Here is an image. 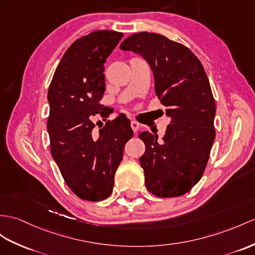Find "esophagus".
Returning a JSON list of instances; mask_svg holds the SVG:
<instances>
[{
    "label": "esophagus",
    "instance_id": "1",
    "mask_svg": "<svg viewBox=\"0 0 255 255\" xmlns=\"http://www.w3.org/2000/svg\"><path fill=\"white\" fill-rule=\"evenodd\" d=\"M131 127H132V129L134 131V133H137L138 128H139V123L133 120V121H131Z\"/></svg>",
    "mask_w": 255,
    "mask_h": 255
}]
</instances>
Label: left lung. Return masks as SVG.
Masks as SVG:
<instances>
[{"mask_svg":"<svg viewBox=\"0 0 255 255\" xmlns=\"http://www.w3.org/2000/svg\"><path fill=\"white\" fill-rule=\"evenodd\" d=\"M120 48L139 54L150 66L154 91L171 119L162 139L147 131L139 158L152 195L178 197L200 181L215 139V102L207 73L189 48L158 33H134Z\"/></svg>","mask_w":255,"mask_h":255,"instance_id":"1","label":"left lung"}]
</instances>
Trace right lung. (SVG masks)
<instances>
[{"label":"right lung","mask_w":255,"mask_h":255,"mask_svg":"<svg viewBox=\"0 0 255 255\" xmlns=\"http://www.w3.org/2000/svg\"><path fill=\"white\" fill-rule=\"evenodd\" d=\"M123 33L94 31L74 41L56 69L47 93L52 157L66 184L83 200L101 201L114 189L115 174L133 129L119 115L95 131L92 117L108 118L103 98L105 66Z\"/></svg>","instance_id":"1"}]
</instances>
